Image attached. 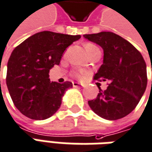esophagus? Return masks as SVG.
I'll return each mask as SVG.
<instances>
[{
	"instance_id": "esophagus-1",
	"label": "esophagus",
	"mask_w": 152,
	"mask_h": 152,
	"mask_svg": "<svg viewBox=\"0 0 152 152\" xmlns=\"http://www.w3.org/2000/svg\"><path fill=\"white\" fill-rule=\"evenodd\" d=\"M82 86V85L80 83H77V82H74L73 83V87H81Z\"/></svg>"
}]
</instances>
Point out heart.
<instances>
[{"label": "heart", "mask_w": 152, "mask_h": 152, "mask_svg": "<svg viewBox=\"0 0 152 152\" xmlns=\"http://www.w3.org/2000/svg\"><path fill=\"white\" fill-rule=\"evenodd\" d=\"M86 51L88 53H90L91 52H92V51H94V49H97L98 48L95 46L94 44H93V43H86ZM76 76H80V73H77L76 74Z\"/></svg>", "instance_id": "heart-1"}]
</instances>
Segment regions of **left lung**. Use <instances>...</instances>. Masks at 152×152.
Instances as JSON below:
<instances>
[{"label":"left lung","instance_id":"left-lung-1","mask_svg":"<svg viewBox=\"0 0 152 152\" xmlns=\"http://www.w3.org/2000/svg\"><path fill=\"white\" fill-rule=\"evenodd\" d=\"M104 50V61L94 80H108L97 97L89 100L91 109L107 120H116L131 113L140 101L147 85L146 65L141 53L126 39L112 32L85 34ZM152 86V80H151Z\"/></svg>","mask_w":152,"mask_h":152}]
</instances>
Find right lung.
<instances>
[{"label":"right lung","instance_id":"add662e5","mask_svg":"<svg viewBox=\"0 0 152 152\" xmlns=\"http://www.w3.org/2000/svg\"><path fill=\"white\" fill-rule=\"evenodd\" d=\"M79 39L80 35L43 31L14 49L7 63L6 85L14 104L24 116L43 120L60 108L72 83L51 82L49 71L59 65L66 48Z\"/></svg>","mask_w":152,"mask_h":152}]
</instances>
